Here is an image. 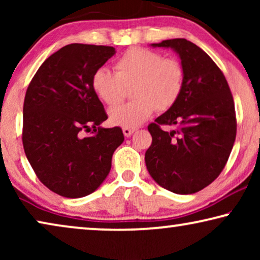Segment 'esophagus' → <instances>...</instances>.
Instances as JSON below:
<instances>
[{"label":"esophagus","instance_id":"obj_1","mask_svg":"<svg viewBox=\"0 0 260 260\" xmlns=\"http://www.w3.org/2000/svg\"><path fill=\"white\" fill-rule=\"evenodd\" d=\"M134 131L135 130L131 129V127H123V134L125 137H130L134 134Z\"/></svg>","mask_w":260,"mask_h":260}]
</instances>
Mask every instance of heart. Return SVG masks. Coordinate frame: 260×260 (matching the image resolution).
<instances>
[{"label": "heart", "mask_w": 260, "mask_h": 260, "mask_svg": "<svg viewBox=\"0 0 260 260\" xmlns=\"http://www.w3.org/2000/svg\"><path fill=\"white\" fill-rule=\"evenodd\" d=\"M115 73L95 70L91 78L94 94L109 106L122 101L125 88L131 87L127 104L109 111L113 125L137 127L150 118L155 110L167 111L179 101L184 86V69L176 58L143 47L126 49L113 62Z\"/></svg>", "instance_id": "heart-1"}]
</instances>
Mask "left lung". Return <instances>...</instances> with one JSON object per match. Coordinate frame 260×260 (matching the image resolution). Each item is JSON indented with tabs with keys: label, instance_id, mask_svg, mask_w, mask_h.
I'll use <instances>...</instances> for the list:
<instances>
[{
	"label": "left lung",
	"instance_id": "left-lung-1",
	"mask_svg": "<svg viewBox=\"0 0 260 260\" xmlns=\"http://www.w3.org/2000/svg\"><path fill=\"white\" fill-rule=\"evenodd\" d=\"M152 47L173 48L184 69L179 101L149 124L151 145L145 165L159 186L176 194L204 189L220 175L237 135L236 109L221 70L207 53L186 39H172ZM162 125L174 126L172 132Z\"/></svg>",
	"mask_w": 260,
	"mask_h": 260
}]
</instances>
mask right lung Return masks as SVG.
Instances as JSON below:
<instances>
[{
    "label": "right lung",
    "instance_id": "1",
    "mask_svg": "<svg viewBox=\"0 0 260 260\" xmlns=\"http://www.w3.org/2000/svg\"><path fill=\"white\" fill-rule=\"evenodd\" d=\"M115 53L111 46L67 45L45 60L28 85L24 152L38 179L61 197L93 193L124 141L119 126H99L108 115L91 86L92 74Z\"/></svg>",
    "mask_w": 260,
    "mask_h": 260
}]
</instances>
